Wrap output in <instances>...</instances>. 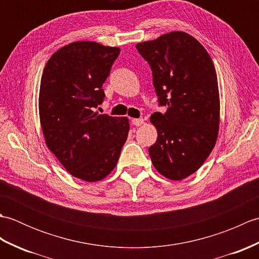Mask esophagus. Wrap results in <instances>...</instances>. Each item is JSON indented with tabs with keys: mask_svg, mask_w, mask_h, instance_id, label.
Instances as JSON below:
<instances>
[{
	"mask_svg": "<svg viewBox=\"0 0 259 259\" xmlns=\"http://www.w3.org/2000/svg\"><path fill=\"white\" fill-rule=\"evenodd\" d=\"M131 123H133L134 125H137V126H138V125H141L142 123H144V119H133V120H131Z\"/></svg>",
	"mask_w": 259,
	"mask_h": 259,
	"instance_id": "obj_1",
	"label": "esophagus"
}]
</instances>
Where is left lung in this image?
Wrapping results in <instances>:
<instances>
[{
    "mask_svg": "<svg viewBox=\"0 0 259 259\" xmlns=\"http://www.w3.org/2000/svg\"><path fill=\"white\" fill-rule=\"evenodd\" d=\"M150 64L163 114L150 121L158 138L149 148L153 167L170 180L196 172L210 155L218 138L221 100L212 60L199 41L174 31L136 46Z\"/></svg>",
    "mask_w": 259,
    "mask_h": 259,
    "instance_id": "1",
    "label": "left lung"
}]
</instances>
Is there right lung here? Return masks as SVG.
<instances>
[{
  "instance_id": "obj_1",
  "label": "right lung",
  "mask_w": 259,
  "mask_h": 259,
  "mask_svg": "<svg viewBox=\"0 0 259 259\" xmlns=\"http://www.w3.org/2000/svg\"><path fill=\"white\" fill-rule=\"evenodd\" d=\"M120 49L78 41L60 49L43 70L38 114L46 145L75 178L96 183L111 174L126 141V117L95 111Z\"/></svg>"
}]
</instances>
